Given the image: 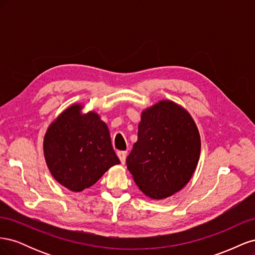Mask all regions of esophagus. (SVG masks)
<instances>
[{"label":"esophagus","instance_id":"obj_1","mask_svg":"<svg viewBox=\"0 0 255 255\" xmlns=\"http://www.w3.org/2000/svg\"><path fill=\"white\" fill-rule=\"evenodd\" d=\"M117 155H118V157H119V159L121 161V164L122 165L125 164L126 163V158H127V152L126 151H119L117 153Z\"/></svg>","mask_w":255,"mask_h":255}]
</instances>
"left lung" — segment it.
<instances>
[{"label": "left lung", "instance_id": "obj_1", "mask_svg": "<svg viewBox=\"0 0 255 255\" xmlns=\"http://www.w3.org/2000/svg\"><path fill=\"white\" fill-rule=\"evenodd\" d=\"M200 152L201 139L190 114L170 100H160L142 111L127 165L138 188L146 197L161 200L186 186Z\"/></svg>", "mask_w": 255, "mask_h": 255}]
</instances>
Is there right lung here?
Listing matches in <instances>:
<instances>
[{
  "label": "right lung",
  "instance_id": "right-lung-1",
  "mask_svg": "<svg viewBox=\"0 0 255 255\" xmlns=\"http://www.w3.org/2000/svg\"><path fill=\"white\" fill-rule=\"evenodd\" d=\"M75 103L57 116L43 138V154L52 176L67 189L79 192L96 184L120 164L110 129L96 112L83 113Z\"/></svg>",
  "mask_w": 255,
  "mask_h": 255
}]
</instances>
